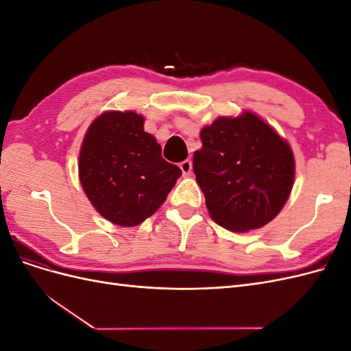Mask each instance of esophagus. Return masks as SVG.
<instances>
[{
  "mask_svg": "<svg viewBox=\"0 0 351 351\" xmlns=\"http://www.w3.org/2000/svg\"><path fill=\"white\" fill-rule=\"evenodd\" d=\"M180 168H182L183 176H190V173H192V169H193V164H192V161H190V159H186V161L180 164Z\"/></svg>",
  "mask_w": 351,
  "mask_h": 351,
  "instance_id": "esophagus-1",
  "label": "esophagus"
}]
</instances>
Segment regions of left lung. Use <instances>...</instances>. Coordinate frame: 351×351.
Wrapping results in <instances>:
<instances>
[{"mask_svg":"<svg viewBox=\"0 0 351 351\" xmlns=\"http://www.w3.org/2000/svg\"><path fill=\"white\" fill-rule=\"evenodd\" d=\"M193 171L210 218L230 231L268 224L294 182L291 147L258 115L219 117L200 132Z\"/></svg>","mask_w":351,"mask_h":351,"instance_id":"1","label":"left lung"}]
</instances>
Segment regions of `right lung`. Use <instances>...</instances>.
Masks as SVG:
<instances>
[{"mask_svg": "<svg viewBox=\"0 0 351 351\" xmlns=\"http://www.w3.org/2000/svg\"><path fill=\"white\" fill-rule=\"evenodd\" d=\"M84 193L99 214L121 227L149 218L171 192L182 169L167 162L155 137L133 111L104 112L84 136L79 156Z\"/></svg>", "mask_w": 351, "mask_h": 351, "instance_id": "1", "label": "right lung"}]
</instances>
